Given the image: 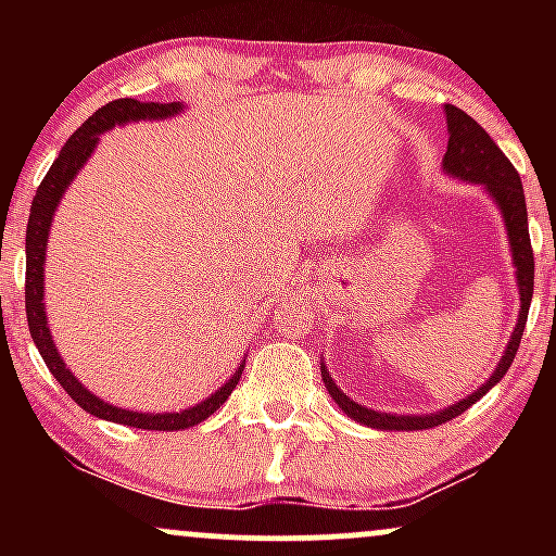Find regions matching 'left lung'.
Listing matches in <instances>:
<instances>
[{"label":"left lung","instance_id":"8db88e82","mask_svg":"<svg viewBox=\"0 0 556 556\" xmlns=\"http://www.w3.org/2000/svg\"><path fill=\"white\" fill-rule=\"evenodd\" d=\"M444 114H446V130H450L446 154L442 162L444 172L446 175L457 177V180L483 185L486 193L494 198V203L500 206L504 227H507L509 251H513L515 279H518L520 314H518V324H515L513 337H509L507 348H504L502 361L496 363L494 374L489 376L486 384H481L473 394H468L465 400L455 402V405L444 407V410L439 413H431V416H394V413H379V410H371V407H363L358 402L350 400L348 394L331 381L327 366L321 363L324 384H327V392L331 394V400H334L344 410V416L381 431L433 429V426H442L446 420L457 418L460 413L468 410L473 402L481 400L483 394L496 384V381H502V376L507 374V368L513 366L515 353H518L520 348L522 329H526V321H528L531 298H533V248H531V235H528L526 193H522L518 169L513 167V162L502 154L500 146L491 140L489 132L483 130L470 114H465L463 110H457V106L452 104H444Z\"/></svg>","mask_w":556,"mask_h":556}]
</instances>
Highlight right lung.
<instances>
[{
  "label": "right lung",
  "mask_w": 556,
  "mask_h": 556,
  "mask_svg": "<svg viewBox=\"0 0 556 556\" xmlns=\"http://www.w3.org/2000/svg\"><path fill=\"white\" fill-rule=\"evenodd\" d=\"M185 106L180 101H169V104H159V101H138V99H117L110 101L106 106L96 110L91 117L83 123L73 136L67 138V143L62 146L60 156L54 159L52 169L47 172L41 185H38L34 203H30V216H28V229H25V316H28V329L34 337L38 353H41L43 363L52 371V376L60 381V387L73 397L86 413H91L96 418L112 420V424L132 426V429H149V431H180L198 426L201 420H206L214 410H219L225 405L232 389L238 387L242 366L240 363L235 368V374L229 376L227 384L219 387L212 397H206L198 405L188 407L180 413H138V410H125V407L110 405V402L99 400L93 392H88L86 387L75 379L73 371L65 366L62 355L56 353L52 331L47 327V308H43V264H47V240L49 229H52V219L56 206H60L62 195H65L67 185L75 180V175L83 169V164L88 162V156L93 154V149L99 146L101 132L112 130L114 125L125 123H138V119H167L180 114Z\"/></svg>",
  "instance_id": "obj_1"
}]
</instances>
